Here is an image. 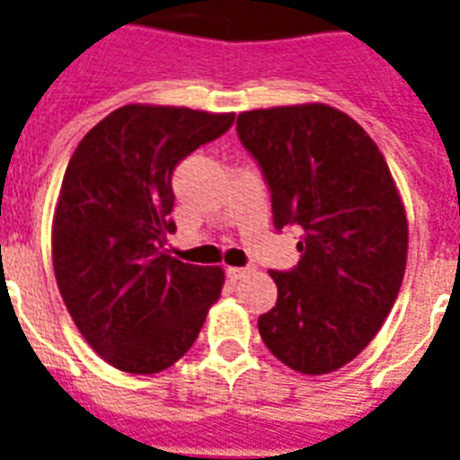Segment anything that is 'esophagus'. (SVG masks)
<instances>
[{"label": "esophagus", "mask_w": 460, "mask_h": 460, "mask_svg": "<svg viewBox=\"0 0 460 460\" xmlns=\"http://www.w3.org/2000/svg\"><path fill=\"white\" fill-rule=\"evenodd\" d=\"M227 277L233 279V282H237V279H244L249 272H252V268H227Z\"/></svg>", "instance_id": "esophagus-1"}]
</instances>
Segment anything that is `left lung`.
<instances>
[{
	"instance_id": "obj_1",
	"label": "left lung",
	"mask_w": 460,
	"mask_h": 460,
	"mask_svg": "<svg viewBox=\"0 0 460 460\" xmlns=\"http://www.w3.org/2000/svg\"><path fill=\"white\" fill-rule=\"evenodd\" d=\"M237 134L270 185L275 227L301 233L298 265L270 272L277 305L258 317L261 339L298 374H332L374 341L400 294V190L371 136L324 102L249 110Z\"/></svg>"
}]
</instances>
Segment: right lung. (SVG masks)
I'll return each instance as SVG.
<instances>
[{
    "label": "right lung",
    "mask_w": 460,
    "mask_h": 460,
    "mask_svg": "<svg viewBox=\"0 0 460 460\" xmlns=\"http://www.w3.org/2000/svg\"><path fill=\"white\" fill-rule=\"evenodd\" d=\"M233 121L234 112L131 102L72 153L53 211V272L79 333L115 369H169L221 298L223 268L169 256L171 173Z\"/></svg>",
    "instance_id": "1"
}]
</instances>
